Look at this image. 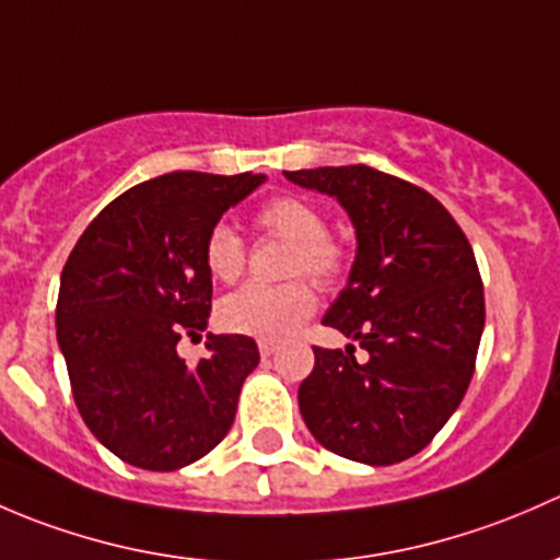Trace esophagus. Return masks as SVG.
Segmentation results:
<instances>
[{
	"label": "esophagus",
	"instance_id": "34e87169",
	"mask_svg": "<svg viewBox=\"0 0 560 560\" xmlns=\"http://www.w3.org/2000/svg\"><path fill=\"white\" fill-rule=\"evenodd\" d=\"M273 352H276V343L273 341H259V358L268 360Z\"/></svg>",
	"mask_w": 560,
	"mask_h": 560
}]
</instances>
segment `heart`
I'll use <instances>...</instances> for the list:
<instances>
[{
    "mask_svg": "<svg viewBox=\"0 0 560 560\" xmlns=\"http://www.w3.org/2000/svg\"><path fill=\"white\" fill-rule=\"evenodd\" d=\"M257 228L273 238L292 244L284 273L292 281L265 287L248 284L219 303V325L241 336L279 341L295 332L316 308V292L306 279L319 287H332L343 276L347 254L336 238L327 235V219L319 208L301 197H273L257 211ZM202 265L208 276L222 284L241 279L246 265L244 241L230 224L219 222L202 241Z\"/></svg>",
    "mask_w": 560,
    "mask_h": 560,
    "instance_id": "obj_1",
    "label": "heart"
}]
</instances>
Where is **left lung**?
<instances>
[{
	"label": "left lung",
	"instance_id": "left-lung-1",
	"mask_svg": "<svg viewBox=\"0 0 560 560\" xmlns=\"http://www.w3.org/2000/svg\"><path fill=\"white\" fill-rule=\"evenodd\" d=\"M303 189L336 197L358 235L349 281L322 325L354 347H314L298 404L330 453L393 466L431 444L466 395L485 327L471 244L420 186L365 165L287 171Z\"/></svg>",
	"mask_w": 560,
	"mask_h": 560
}]
</instances>
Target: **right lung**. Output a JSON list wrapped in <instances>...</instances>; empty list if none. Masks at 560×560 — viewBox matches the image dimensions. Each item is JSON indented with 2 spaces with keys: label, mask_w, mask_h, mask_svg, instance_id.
Wrapping results in <instances>:
<instances>
[{
  "label": "right lung",
  "mask_w": 560,
  "mask_h": 560,
  "mask_svg": "<svg viewBox=\"0 0 560 560\" xmlns=\"http://www.w3.org/2000/svg\"><path fill=\"white\" fill-rule=\"evenodd\" d=\"M265 175L165 173L107 202L61 270L56 341L89 431L145 471H175L211 453L233 428L259 349L208 332L191 369L175 352L200 336L213 284L202 241Z\"/></svg>",
  "instance_id": "obj_1"
}]
</instances>
